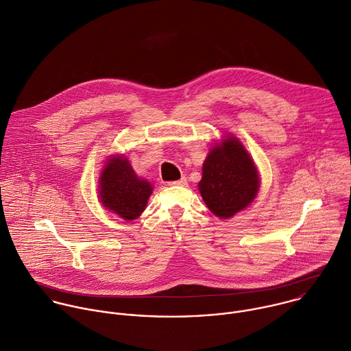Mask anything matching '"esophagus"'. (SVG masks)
I'll list each match as a JSON object with an SVG mask.
<instances>
[{
	"label": "esophagus",
	"instance_id": "34e87169",
	"mask_svg": "<svg viewBox=\"0 0 351 351\" xmlns=\"http://www.w3.org/2000/svg\"><path fill=\"white\" fill-rule=\"evenodd\" d=\"M169 186H186L187 184V179L184 176H182L179 180H175V182H169L168 183Z\"/></svg>",
	"mask_w": 351,
	"mask_h": 351
}]
</instances>
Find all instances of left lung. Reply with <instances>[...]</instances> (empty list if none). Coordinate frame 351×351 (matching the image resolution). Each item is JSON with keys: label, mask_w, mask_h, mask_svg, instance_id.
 <instances>
[{"label": "left lung", "mask_w": 351, "mask_h": 351, "mask_svg": "<svg viewBox=\"0 0 351 351\" xmlns=\"http://www.w3.org/2000/svg\"><path fill=\"white\" fill-rule=\"evenodd\" d=\"M198 189L209 210L220 219L232 217L253 202L260 176L239 139L228 135L209 150Z\"/></svg>", "instance_id": "8db88e82"}]
</instances>
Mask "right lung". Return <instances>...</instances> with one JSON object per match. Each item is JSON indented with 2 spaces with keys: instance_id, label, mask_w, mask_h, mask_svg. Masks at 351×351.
Returning <instances> with one entry per match:
<instances>
[{
  "instance_id": "right-lung-1",
  "label": "right lung",
  "mask_w": 351,
  "mask_h": 351,
  "mask_svg": "<svg viewBox=\"0 0 351 351\" xmlns=\"http://www.w3.org/2000/svg\"><path fill=\"white\" fill-rule=\"evenodd\" d=\"M101 204L124 220H134L145 210L153 186L136 176L124 156H112L99 176Z\"/></svg>"
}]
</instances>
